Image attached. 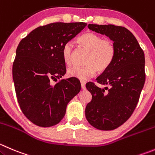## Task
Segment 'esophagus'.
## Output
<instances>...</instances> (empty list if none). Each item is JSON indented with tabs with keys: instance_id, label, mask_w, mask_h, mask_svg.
I'll return each mask as SVG.
<instances>
[{
	"instance_id": "34e87169",
	"label": "esophagus",
	"mask_w": 155,
	"mask_h": 155,
	"mask_svg": "<svg viewBox=\"0 0 155 155\" xmlns=\"http://www.w3.org/2000/svg\"><path fill=\"white\" fill-rule=\"evenodd\" d=\"M81 87H82V90L85 89V82H84V81H81Z\"/></svg>"
}]
</instances>
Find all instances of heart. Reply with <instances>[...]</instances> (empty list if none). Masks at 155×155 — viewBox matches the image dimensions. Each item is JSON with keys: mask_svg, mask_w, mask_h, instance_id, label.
Masks as SVG:
<instances>
[{"mask_svg": "<svg viewBox=\"0 0 155 155\" xmlns=\"http://www.w3.org/2000/svg\"><path fill=\"white\" fill-rule=\"evenodd\" d=\"M78 42L89 51L85 60L87 65L69 68L67 74L70 77L85 81L94 76L96 72H104L112 64L115 54V48L113 41L109 38H103L100 35L88 31L78 38ZM63 58L67 65L73 63V45L67 42L62 51Z\"/></svg>", "mask_w": 155, "mask_h": 155, "instance_id": "b5f03b06", "label": "heart"}]
</instances>
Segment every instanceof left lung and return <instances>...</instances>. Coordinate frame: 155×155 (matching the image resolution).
<instances>
[{"label": "left lung", "instance_id": "obj_1", "mask_svg": "<svg viewBox=\"0 0 155 155\" xmlns=\"http://www.w3.org/2000/svg\"><path fill=\"white\" fill-rule=\"evenodd\" d=\"M88 27L114 41L115 54L107 70L96 79L106 87L101 88L93 82L85 85L92 95L85 107V117L94 128L113 130L124 124L136 109L145 81V54L136 37L125 27L96 24Z\"/></svg>", "mask_w": 155, "mask_h": 155}]
</instances>
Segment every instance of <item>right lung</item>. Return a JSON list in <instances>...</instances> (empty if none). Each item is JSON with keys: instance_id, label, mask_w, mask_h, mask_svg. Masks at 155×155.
<instances>
[{"instance_id": "1", "label": "right lung", "mask_w": 155, "mask_h": 155, "mask_svg": "<svg viewBox=\"0 0 155 155\" xmlns=\"http://www.w3.org/2000/svg\"><path fill=\"white\" fill-rule=\"evenodd\" d=\"M85 22H54L36 28L19 42L13 64L18 103L24 115L41 127L61 121L67 104L80 91L75 79H61L66 73L62 54L66 43L79 34Z\"/></svg>"}]
</instances>
